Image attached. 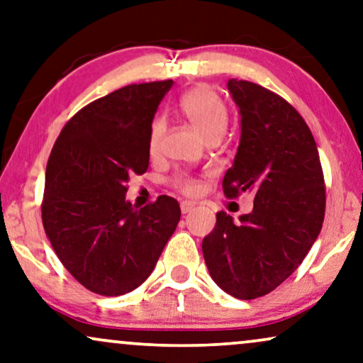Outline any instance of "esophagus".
I'll use <instances>...</instances> for the list:
<instances>
[{
  "label": "esophagus",
  "instance_id": "obj_1",
  "mask_svg": "<svg viewBox=\"0 0 363 363\" xmlns=\"http://www.w3.org/2000/svg\"><path fill=\"white\" fill-rule=\"evenodd\" d=\"M180 208H182V213L186 215V213H190V211H191L193 208H195V205L190 203V201H182Z\"/></svg>",
  "mask_w": 363,
  "mask_h": 363
}]
</instances>
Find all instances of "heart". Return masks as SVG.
I'll list each match as a JSON object with an SVG mask.
<instances>
[{"label": "heart", "mask_w": 363, "mask_h": 363, "mask_svg": "<svg viewBox=\"0 0 363 363\" xmlns=\"http://www.w3.org/2000/svg\"><path fill=\"white\" fill-rule=\"evenodd\" d=\"M180 111L190 121V125L199 131L203 140H210L213 136H223L228 125V111L222 96L213 88L200 84L190 89L180 100ZM164 135V121L162 118L155 120L150 128L148 148L152 153H157ZM177 185L185 193H193L196 190L195 183L188 178H177Z\"/></svg>", "instance_id": "heart-1"}]
</instances>
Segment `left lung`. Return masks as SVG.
<instances>
[{"label":"left lung","mask_w":363,"mask_h":363,"mask_svg":"<svg viewBox=\"0 0 363 363\" xmlns=\"http://www.w3.org/2000/svg\"><path fill=\"white\" fill-rule=\"evenodd\" d=\"M227 88L238 108L240 143L223 191L255 200L238 220L216 213L201 250L220 289L252 300L275 290L307 257L325 216V185L317 143L294 106L243 79H228Z\"/></svg>","instance_id":"8db88e82"}]
</instances>
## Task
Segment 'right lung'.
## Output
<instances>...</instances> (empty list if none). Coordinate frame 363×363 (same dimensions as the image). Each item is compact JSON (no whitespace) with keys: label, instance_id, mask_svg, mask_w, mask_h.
Here are the masks:
<instances>
[{"label":"right lung","instance_id":"right-lung-1","mask_svg":"<svg viewBox=\"0 0 363 363\" xmlns=\"http://www.w3.org/2000/svg\"><path fill=\"white\" fill-rule=\"evenodd\" d=\"M172 79L128 84L98 98L65 125L46 164L43 227L83 286L125 295L148 279L180 222L172 196L135 210L126 183L150 164V128Z\"/></svg>","mask_w":363,"mask_h":363}]
</instances>
